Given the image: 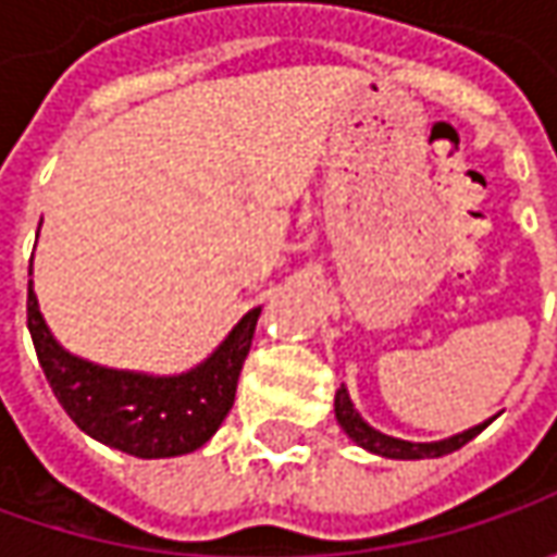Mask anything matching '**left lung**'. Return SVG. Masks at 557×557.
Returning a JSON list of instances; mask_svg holds the SVG:
<instances>
[{
  "instance_id": "obj_1",
  "label": "left lung",
  "mask_w": 557,
  "mask_h": 557,
  "mask_svg": "<svg viewBox=\"0 0 557 557\" xmlns=\"http://www.w3.org/2000/svg\"><path fill=\"white\" fill-rule=\"evenodd\" d=\"M334 418H337V424L347 431V437L354 440V443H359L362 449H369L374 456H384V459H437V456H446V453L461 449L468 440L478 437L483 428L493 421V418H490V421H483V424H474V428L461 431L456 437L437 440V443H412V440L387 437V434L374 431L369 421H362V416L356 412L354 403H350L347 387H341V391L334 394Z\"/></svg>"
}]
</instances>
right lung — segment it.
Wrapping results in <instances>:
<instances>
[{"mask_svg": "<svg viewBox=\"0 0 557 557\" xmlns=\"http://www.w3.org/2000/svg\"><path fill=\"white\" fill-rule=\"evenodd\" d=\"M260 307L242 315L201 366L183 374L123 372L67 354L49 332L33 282L27 329L46 381L79 431L136 459H170L201 449L235 403Z\"/></svg>", "mask_w": 557, "mask_h": 557, "instance_id": "obj_1", "label": "right lung"}]
</instances>
